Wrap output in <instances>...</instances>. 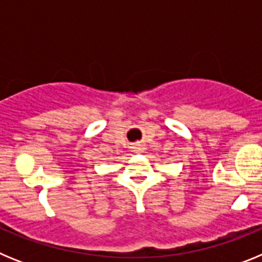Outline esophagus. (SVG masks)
I'll use <instances>...</instances> for the list:
<instances>
[{"instance_id":"esophagus-1","label":"esophagus","mask_w":262,"mask_h":262,"mask_svg":"<svg viewBox=\"0 0 262 262\" xmlns=\"http://www.w3.org/2000/svg\"><path fill=\"white\" fill-rule=\"evenodd\" d=\"M133 148H134V149H135V151H138V152L143 151V145L142 144H135Z\"/></svg>"}]
</instances>
